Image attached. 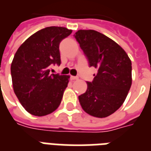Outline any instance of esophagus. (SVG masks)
Segmentation results:
<instances>
[{
    "label": "esophagus",
    "instance_id": "34e87169",
    "mask_svg": "<svg viewBox=\"0 0 151 151\" xmlns=\"http://www.w3.org/2000/svg\"><path fill=\"white\" fill-rule=\"evenodd\" d=\"M71 80H78V77H77V76H71Z\"/></svg>",
    "mask_w": 151,
    "mask_h": 151
}]
</instances>
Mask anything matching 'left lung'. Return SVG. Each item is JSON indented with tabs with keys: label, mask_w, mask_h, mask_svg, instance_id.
I'll list each match as a JSON object with an SVG mask.
<instances>
[{
	"label": "left lung",
	"mask_w": 151,
	"mask_h": 151,
	"mask_svg": "<svg viewBox=\"0 0 151 151\" xmlns=\"http://www.w3.org/2000/svg\"><path fill=\"white\" fill-rule=\"evenodd\" d=\"M88 60L98 72L88 82L79 101L86 113L105 118L123 105L132 83L131 61L113 40L95 30H79L74 35Z\"/></svg>",
	"instance_id": "1"
}]
</instances>
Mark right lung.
<instances>
[{"mask_svg": "<svg viewBox=\"0 0 151 151\" xmlns=\"http://www.w3.org/2000/svg\"><path fill=\"white\" fill-rule=\"evenodd\" d=\"M71 32L64 27L43 28L28 37L14 55L11 64L13 91L31 114L45 116L60 104L70 76L49 74V67L60 64V43Z\"/></svg>", "mask_w": 151, "mask_h": 151, "instance_id": "1", "label": "right lung"}]
</instances>
